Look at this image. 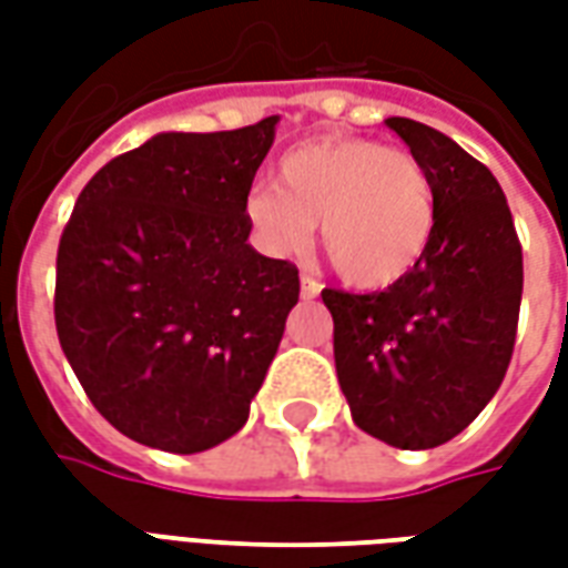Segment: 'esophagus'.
Here are the masks:
<instances>
[{"label":"esophagus","instance_id":"34e87169","mask_svg":"<svg viewBox=\"0 0 568 568\" xmlns=\"http://www.w3.org/2000/svg\"><path fill=\"white\" fill-rule=\"evenodd\" d=\"M320 292H322V285L316 283L313 276H301V297H304V301H313Z\"/></svg>","mask_w":568,"mask_h":568}]
</instances>
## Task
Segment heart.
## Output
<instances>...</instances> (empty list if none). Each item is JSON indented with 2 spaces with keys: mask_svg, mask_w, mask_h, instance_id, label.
Wrapping results in <instances>:
<instances>
[{
  "mask_svg": "<svg viewBox=\"0 0 568 568\" xmlns=\"http://www.w3.org/2000/svg\"><path fill=\"white\" fill-rule=\"evenodd\" d=\"M243 215L267 255L307 252L313 227L332 267L356 288H389L426 258L435 224V182L405 149L365 136H320L285 151L276 185L252 187Z\"/></svg>",
  "mask_w": 568,
  "mask_h": 568,
  "instance_id": "1",
  "label": "heart"
}]
</instances>
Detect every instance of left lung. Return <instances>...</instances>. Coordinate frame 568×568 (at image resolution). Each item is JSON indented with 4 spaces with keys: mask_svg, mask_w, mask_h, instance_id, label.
Segmentation results:
<instances>
[{
    "mask_svg": "<svg viewBox=\"0 0 568 568\" xmlns=\"http://www.w3.org/2000/svg\"><path fill=\"white\" fill-rule=\"evenodd\" d=\"M435 182L426 258L371 295L325 288L334 365L362 432L398 450L456 438L501 386L524 295V252L496 175L440 130L386 118Z\"/></svg>",
    "mask_w": 568,
    "mask_h": 568,
    "instance_id": "left-lung-1",
    "label": "left lung"
}]
</instances>
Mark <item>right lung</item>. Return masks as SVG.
I'll use <instances>...</instances> for the list:
<instances>
[{"instance_id": "obj_1", "label": "right lung", "mask_w": 568, "mask_h": 568, "mask_svg": "<svg viewBox=\"0 0 568 568\" xmlns=\"http://www.w3.org/2000/svg\"><path fill=\"white\" fill-rule=\"evenodd\" d=\"M276 124L151 136L93 175L60 236V346L93 407L145 447L236 435L280 349L301 283L248 246L243 215Z\"/></svg>"}]
</instances>
